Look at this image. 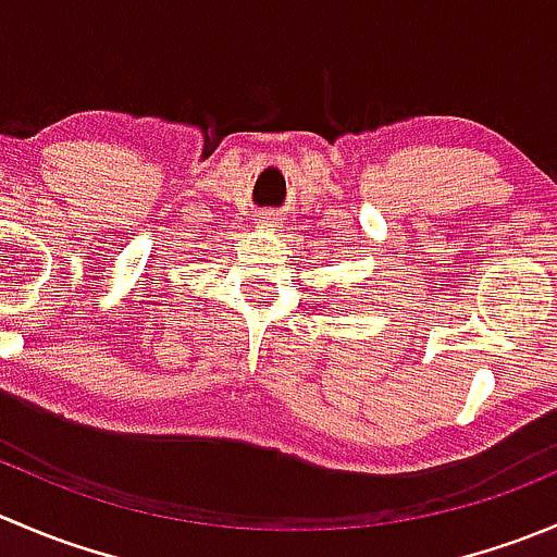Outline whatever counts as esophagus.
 <instances>
[{
  "label": "esophagus",
  "instance_id": "1",
  "mask_svg": "<svg viewBox=\"0 0 557 557\" xmlns=\"http://www.w3.org/2000/svg\"><path fill=\"white\" fill-rule=\"evenodd\" d=\"M263 226H267V228L277 226V218H274V215H267V218H263Z\"/></svg>",
  "mask_w": 557,
  "mask_h": 557
}]
</instances>
